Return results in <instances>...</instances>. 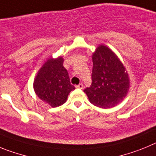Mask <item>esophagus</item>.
Here are the masks:
<instances>
[{"mask_svg": "<svg viewBox=\"0 0 156 156\" xmlns=\"http://www.w3.org/2000/svg\"><path fill=\"white\" fill-rule=\"evenodd\" d=\"M76 87L79 88V89H83V85L82 83H79V84L76 86Z\"/></svg>", "mask_w": 156, "mask_h": 156, "instance_id": "esophagus-1", "label": "esophagus"}]
</instances>
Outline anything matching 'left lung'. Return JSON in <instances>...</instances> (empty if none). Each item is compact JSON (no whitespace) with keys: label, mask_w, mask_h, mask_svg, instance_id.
<instances>
[{"label":"left lung","mask_w":156,"mask_h":156,"mask_svg":"<svg viewBox=\"0 0 156 156\" xmlns=\"http://www.w3.org/2000/svg\"><path fill=\"white\" fill-rule=\"evenodd\" d=\"M91 85L83 91L90 103L102 108L113 107L122 100L129 89V78L125 67L113 52L104 45L92 56Z\"/></svg>","instance_id":"left-lung-1"}]
</instances>
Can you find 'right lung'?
I'll list each match as a JSON object with an SVG mask.
<instances>
[{"instance_id":"add662e5","label":"right lung","mask_w":156,"mask_h":156,"mask_svg":"<svg viewBox=\"0 0 156 156\" xmlns=\"http://www.w3.org/2000/svg\"><path fill=\"white\" fill-rule=\"evenodd\" d=\"M36 94L52 107L64 104L75 87L70 83L68 72L63 66V59L50 58L39 70L34 83Z\"/></svg>"}]
</instances>
